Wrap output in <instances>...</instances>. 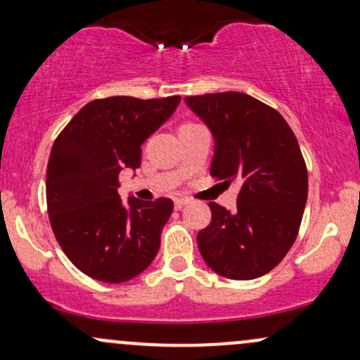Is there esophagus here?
Returning <instances> with one entry per match:
<instances>
[{"label": "esophagus", "mask_w": 360, "mask_h": 360, "mask_svg": "<svg viewBox=\"0 0 360 360\" xmlns=\"http://www.w3.org/2000/svg\"><path fill=\"white\" fill-rule=\"evenodd\" d=\"M189 201L186 200V198H176L174 200V206H176V210H181V208H184L186 205H188Z\"/></svg>", "instance_id": "obj_1"}]
</instances>
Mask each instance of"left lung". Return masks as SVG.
<instances>
[{"instance_id": "left-lung-1", "label": "left lung", "mask_w": 360, "mask_h": 360, "mask_svg": "<svg viewBox=\"0 0 360 360\" xmlns=\"http://www.w3.org/2000/svg\"><path fill=\"white\" fill-rule=\"evenodd\" d=\"M184 101L213 135L210 174L240 184L237 212L210 203L212 221L198 233L201 255L223 278H260L284 259L303 218L308 172L298 140L278 111L249 94Z\"/></svg>"}]
</instances>
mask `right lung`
Segmentation results:
<instances>
[{
  "mask_svg": "<svg viewBox=\"0 0 360 360\" xmlns=\"http://www.w3.org/2000/svg\"><path fill=\"white\" fill-rule=\"evenodd\" d=\"M179 96H113L82 106L53 142L47 208L57 242L89 278L125 283L155 259L171 217L169 198L123 203L118 174L140 167L142 143L171 118Z\"/></svg>",
  "mask_w": 360,
  "mask_h": 360,
  "instance_id": "add662e5",
  "label": "right lung"
}]
</instances>
